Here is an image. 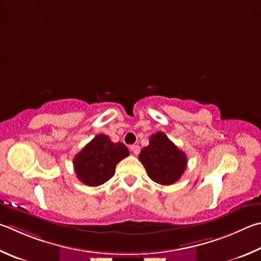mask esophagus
<instances>
[{
    "instance_id": "34e87169",
    "label": "esophagus",
    "mask_w": 261,
    "mask_h": 261,
    "mask_svg": "<svg viewBox=\"0 0 261 261\" xmlns=\"http://www.w3.org/2000/svg\"><path fill=\"white\" fill-rule=\"evenodd\" d=\"M130 151L132 154L138 155L139 151H140V147L138 145H132V146H130Z\"/></svg>"
}]
</instances>
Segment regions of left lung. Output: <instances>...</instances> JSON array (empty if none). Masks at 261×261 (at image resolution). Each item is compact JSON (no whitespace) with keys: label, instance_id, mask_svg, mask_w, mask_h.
Listing matches in <instances>:
<instances>
[{"label":"left lung","instance_id":"8db88e82","mask_svg":"<svg viewBox=\"0 0 261 261\" xmlns=\"http://www.w3.org/2000/svg\"><path fill=\"white\" fill-rule=\"evenodd\" d=\"M139 161L149 178L160 185L178 181L187 167L186 154L160 131L150 136L149 145L141 149Z\"/></svg>","mask_w":261,"mask_h":261}]
</instances>
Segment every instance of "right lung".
<instances>
[{
    "instance_id": "1",
    "label": "right lung",
    "mask_w": 261,
    "mask_h": 261,
    "mask_svg": "<svg viewBox=\"0 0 261 261\" xmlns=\"http://www.w3.org/2000/svg\"><path fill=\"white\" fill-rule=\"evenodd\" d=\"M129 154L124 144L113 143L108 136L98 135L74 158L75 173L87 186H99L114 176L116 164Z\"/></svg>"
}]
</instances>
